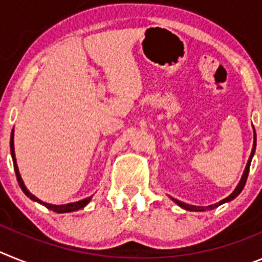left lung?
I'll return each mask as SVG.
<instances>
[{
	"instance_id": "1",
	"label": "left lung",
	"mask_w": 262,
	"mask_h": 262,
	"mask_svg": "<svg viewBox=\"0 0 262 262\" xmlns=\"http://www.w3.org/2000/svg\"><path fill=\"white\" fill-rule=\"evenodd\" d=\"M254 151H256V131H254V142H253V148H252L251 156H249L248 163H247V166H245V169H244V173H243V176H242V180H240L239 185H237V186H236L235 190H233L232 193L230 194V195L227 196V198H224V200H222L221 202H217V203H215V205H211V206H207V207H203V206H193V205H187V203L181 202V201L174 200V198H172V196H170V198H172L173 202L177 203V205L180 206V207H182V209H185V210H189V211H206V210H212V209H215V207H217V206H221V205H223V203L230 202V201L235 200L236 196L239 195V194L242 193L243 189H244L245 182H247V178H248L249 166H251V161H252V157H253V155H254Z\"/></svg>"
}]
</instances>
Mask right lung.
<instances>
[{"mask_svg": "<svg viewBox=\"0 0 262 262\" xmlns=\"http://www.w3.org/2000/svg\"><path fill=\"white\" fill-rule=\"evenodd\" d=\"M10 152H11V157H13L14 170H15V174H17L18 184H19V186H20V189H22V190H23V193L26 194V195L29 196L30 200L35 201V202H38V203H40V205L46 206L47 209L52 210V211L57 212V214H62V212L77 211V210H80V209H84L85 206H86L88 203L90 202V200H92V196H88V198H85V200H82V201H78V202L67 203V205H51V203H46V202H43V201L39 200V198H36V196L34 195V194H31L29 190H27V187L25 186V184H23L22 177H20V174H19V170H18L17 160H15V154H14V129H13V131H11V136H10Z\"/></svg>", "mask_w": 262, "mask_h": 262, "instance_id": "add662e5", "label": "right lung"}]
</instances>
